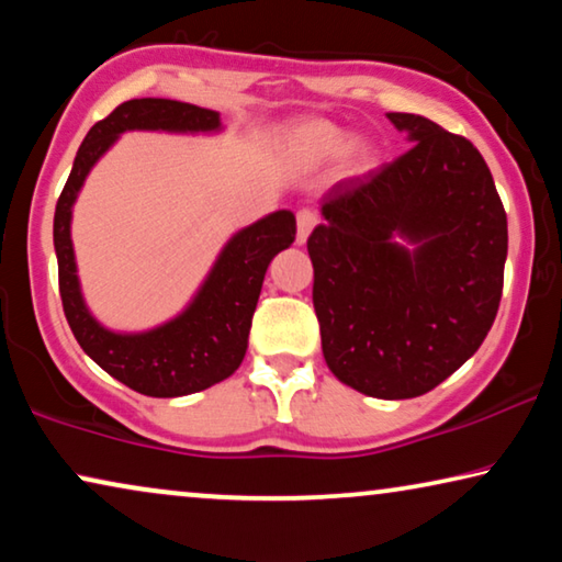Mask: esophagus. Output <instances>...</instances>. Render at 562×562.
I'll use <instances>...</instances> for the list:
<instances>
[{"instance_id":"34e87169","label":"esophagus","mask_w":562,"mask_h":562,"mask_svg":"<svg viewBox=\"0 0 562 562\" xmlns=\"http://www.w3.org/2000/svg\"><path fill=\"white\" fill-rule=\"evenodd\" d=\"M314 225H317V214H314L312 210L296 212V243L299 245L306 243V237H310Z\"/></svg>"}]
</instances>
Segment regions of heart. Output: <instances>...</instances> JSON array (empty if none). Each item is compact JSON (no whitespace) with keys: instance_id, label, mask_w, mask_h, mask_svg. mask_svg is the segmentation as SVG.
Masks as SVG:
<instances>
[{"instance_id":"obj_1","label":"heart","mask_w":562,"mask_h":562,"mask_svg":"<svg viewBox=\"0 0 562 562\" xmlns=\"http://www.w3.org/2000/svg\"><path fill=\"white\" fill-rule=\"evenodd\" d=\"M283 153L296 166H319L340 156L348 173H363L375 166V148L368 140H350L340 125L329 120L310 117L291 125L283 133Z\"/></svg>"}]
</instances>
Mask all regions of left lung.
Instances as JSON below:
<instances>
[{"mask_svg": "<svg viewBox=\"0 0 562 562\" xmlns=\"http://www.w3.org/2000/svg\"><path fill=\"white\" fill-rule=\"evenodd\" d=\"M386 117L412 148L366 179L335 183L306 250L329 371L366 396L414 398L486 340L509 235L471 140L419 114Z\"/></svg>", "mask_w": 562, "mask_h": 562, "instance_id": "1", "label": "left lung"}]
</instances>
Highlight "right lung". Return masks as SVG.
<instances>
[{
	"mask_svg": "<svg viewBox=\"0 0 562 562\" xmlns=\"http://www.w3.org/2000/svg\"><path fill=\"white\" fill-rule=\"evenodd\" d=\"M130 130L220 133V112L176 99H130L83 137L71 176L56 204L53 245L58 258L60 302L83 352L137 394L171 398L196 394L240 368L268 263L294 243V212L279 210L229 237L187 310L145 333H114L83 302L71 243L74 202L99 158Z\"/></svg>",
	"mask_w": 562,
	"mask_h": 562,
	"instance_id": "right-lung-1",
	"label": "right lung"
}]
</instances>
